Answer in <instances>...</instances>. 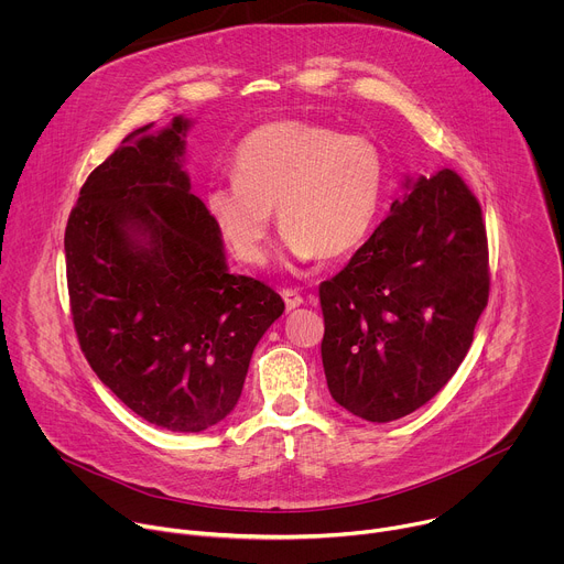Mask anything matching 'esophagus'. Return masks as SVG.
<instances>
[{
    "mask_svg": "<svg viewBox=\"0 0 564 564\" xmlns=\"http://www.w3.org/2000/svg\"><path fill=\"white\" fill-rule=\"evenodd\" d=\"M281 296H283V301H285V307H288V310H294V307H299V305L303 303V296H301L296 290H292V288H285V290L281 292Z\"/></svg>",
    "mask_w": 564,
    "mask_h": 564,
    "instance_id": "34e87169",
    "label": "esophagus"
}]
</instances>
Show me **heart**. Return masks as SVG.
<instances>
[{"label": "heart", "mask_w": 564, "mask_h": 564, "mask_svg": "<svg viewBox=\"0 0 564 564\" xmlns=\"http://www.w3.org/2000/svg\"><path fill=\"white\" fill-rule=\"evenodd\" d=\"M383 192L386 158L372 138L274 120L238 142L231 183L214 185L205 205L238 261L263 263L274 207L292 259L330 261L366 243Z\"/></svg>", "instance_id": "obj_1"}]
</instances>
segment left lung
Listing matches in <instances>:
<instances>
[{"mask_svg": "<svg viewBox=\"0 0 564 564\" xmlns=\"http://www.w3.org/2000/svg\"><path fill=\"white\" fill-rule=\"evenodd\" d=\"M409 189L318 285L330 394L377 424L411 415L448 383L491 288L487 225L459 174L444 167Z\"/></svg>", "mask_w": 564, "mask_h": 564, "instance_id": "left-lung-1", "label": "left lung"}]
</instances>
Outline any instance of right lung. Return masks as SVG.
I'll list each match as a JSON object with an SVG mask.
<instances>
[{
  "instance_id": "obj_1",
  "label": "right lung",
  "mask_w": 564,
  "mask_h": 564,
  "mask_svg": "<svg viewBox=\"0 0 564 564\" xmlns=\"http://www.w3.org/2000/svg\"><path fill=\"white\" fill-rule=\"evenodd\" d=\"M189 120L129 133L70 209L73 328L100 381L174 433L225 420L252 352L283 314L263 281L229 274L220 231L181 167Z\"/></svg>"
}]
</instances>
